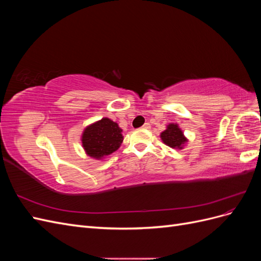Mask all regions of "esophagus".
I'll use <instances>...</instances> for the list:
<instances>
[{
	"label": "esophagus",
	"instance_id": "1",
	"mask_svg": "<svg viewBox=\"0 0 261 261\" xmlns=\"http://www.w3.org/2000/svg\"><path fill=\"white\" fill-rule=\"evenodd\" d=\"M143 129H150V124L149 123H146L143 125V127H141Z\"/></svg>",
	"mask_w": 261,
	"mask_h": 261
}]
</instances>
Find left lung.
Here are the masks:
<instances>
[{
    "mask_svg": "<svg viewBox=\"0 0 261 261\" xmlns=\"http://www.w3.org/2000/svg\"><path fill=\"white\" fill-rule=\"evenodd\" d=\"M160 138L164 145L177 150L183 149L188 141L183 130L176 123H170L167 125V128L160 134Z\"/></svg>",
    "mask_w": 261,
    "mask_h": 261,
    "instance_id": "8db88e82",
    "label": "left lung"
}]
</instances>
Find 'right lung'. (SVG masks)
Listing matches in <instances>:
<instances>
[{"mask_svg":"<svg viewBox=\"0 0 261 261\" xmlns=\"http://www.w3.org/2000/svg\"><path fill=\"white\" fill-rule=\"evenodd\" d=\"M123 129L116 122L108 117L86 126L82 134V146L87 155L103 160L113 153L123 143Z\"/></svg>","mask_w":261,"mask_h":261,"instance_id":"obj_1","label":"right lung"}]
</instances>
